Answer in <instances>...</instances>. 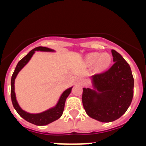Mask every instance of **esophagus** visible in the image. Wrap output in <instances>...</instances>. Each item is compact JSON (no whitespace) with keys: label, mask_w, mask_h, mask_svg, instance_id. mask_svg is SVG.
Instances as JSON below:
<instances>
[{"label":"esophagus","mask_w":146,"mask_h":146,"mask_svg":"<svg viewBox=\"0 0 146 146\" xmlns=\"http://www.w3.org/2000/svg\"><path fill=\"white\" fill-rule=\"evenodd\" d=\"M83 82H84V80H83V79H82V78H80L79 80H78V83L80 85H82V83H83Z\"/></svg>","instance_id":"obj_1"}]
</instances>
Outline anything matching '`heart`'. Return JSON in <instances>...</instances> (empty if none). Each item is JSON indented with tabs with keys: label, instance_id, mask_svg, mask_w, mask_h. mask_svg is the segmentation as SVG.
<instances>
[{
	"label": "heart",
	"instance_id": "b5f03b06",
	"mask_svg": "<svg viewBox=\"0 0 146 146\" xmlns=\"http://www.w3.org/2000/svg\"><path fill=\"white\" fill-rule=\"evenodd\" d=\"M86 60L89 65L95 64L96 70L101 72L109 66L111 63V56L108 53L100 54L99 52H92L88 55Z\"/></svg>",
	"mask_w": 146,
	"mask_h": 146
}]
</instances>
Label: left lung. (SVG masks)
Returning <instances> with one entry per match:
<instances>
[{
    "label": "left lung",
    "mask_w": 146,
    "mask_h": 146,
    "mask_svg": "<svg viewBox=\"0 0 146 146\" xmlns=\"http://www.w3.org/2000/svg\"><path fill=\"white\" fill-rule=\"evenodd\" d=\"M113 61L108 70L92 76L94 90L83 88L82 101L86 113L101 122H111L122 116L134 94V78L129 65L112 50Z\"/></svg>",
    "instance_id": "8db88e82"
}]
</instances>
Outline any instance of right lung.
Segmentation results:
<instances>
[{
  "instance_id": "right-lung-1",
  "label": "right lung",
  "mask_w": 146,
  "mask_h": 146,
  "mask_svg": "<svg viewBox=\"0 0 146 146\" xmlns=\"http://www.w3.org/2000/svg\"><path fill=\"white\" fill-rule=\"evenodd\" d=\"M47 51V52H51L53 51L51 49H49L47 47H37L34 48L33 50H31L28 54H27L25 57L22 58L20 61L18 62L16 68L15 69V72L13 73L12 77H11V102H12V104L15 109L16 110V111L17 113L20 115V116L23 118L25 120V121H28L30 123H33V124L37 125V126H44V125H47L49 123H52L53 121H56L60 118V116L63 114L64 110V106H65V102L66 98L68 97L69 94H70L71 91H72V88L66 89L64 91L62 95L60 96V99H59L58 102L57 103L56 106L55 108H52L51 109H49L46 111L43 112L41 113H37V114H31V113H28L27 112L24 111L23 110L21 109L19 104H18L17 101L16 99V96H15V80L16 78L17 75L19 73L20 70L23 69V67L26 65V64L30 60V59L31 58L32 55L35 52V51Z\"/></svg>"
}]
</instances>
